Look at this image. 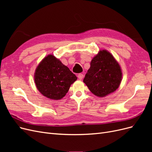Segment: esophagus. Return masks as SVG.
<instances>
[{
  "label": "esophagus",
  "instance_id": "esophagus-1",
  "mask_svg": "<svg viewBox=\"0 0 152 152\" xmlns=\"http://www.w3.org/2000/svg\"><path fill=\"white\" fill-rule=\"evenodd\" d=\"M78 78H79V79H80V80H82V79H83V77H84V75L82 74V73H79V75H78Z\"/></svg>",
  "mask_w": 152,
  "mask_h": 152
}]
</instances>
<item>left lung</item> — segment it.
<instances>
[{"label": "left lung", "instance_id": "left-lung-1", "mask_svg": "<svg viewBox=\"0 0 152 152\" xmlns=\"http://www.w3.org/2000/svg\"><path fill=\"white\" fill-rule=\"evenodd\" d=\"M121 80L119 64L107 50H102L92 59L83 82L92 93L104 97L115 91Z\"/></svg>", "mask_w": 152, "mask_h": 152}]
</instances>
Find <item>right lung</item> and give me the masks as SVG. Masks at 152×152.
I'll return each mask as SVG.
<instances>
[{
  "label": "right lung",
  "mask_w": 152,
  "mask_h": 152,
  "mask_svg": "<svg viewBox=\"0 0 152 152\" xmlns=\"http://www.w3.org/2000/svg\"><path fill=\"white\" fill-rule=\"evenodd\" d=\"M77 79L74 73L52 54L42 59L34 76L36 87L40 93L55 100L63 98Z\"/></svg>",
  "instance_id": "add662e5"
}]
</instances>
